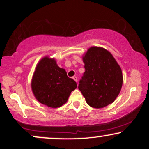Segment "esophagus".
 Wrapping results in <instances>:
<instances>
[{"instance_id":"obj_1","label":"esophagus","mask_w":149,"mask_h":149,"mask_svg":"<svg viewBox=\"0 0 149 149\" xmlns=\"http://www.w3.org/2000/svg\"><path fill=\"white\" fill-rule=\"evenodd\" d=\"M72 78H73V80H75V81H76V83H77V82H78V78H77V77H76V76H73Z\"/></svg>"}]
</instances>
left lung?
<instances>
[{
	"label": "left lung",
	"mask_w": 149,
	"mask_h": 149,
	"mask_svg": "<svg viewBox=\"0 0 149 149\" xmlns=\"http://www.w3.org/2000/svg\"><path fill=\"white\" fill-rule=\"evenodd\" d=\"M85 71L78 89L91 107L101 109L112 104L122 88L120 66L109 51L92 46L83 56Z\"/></svg>",
	"instance_id": "8db88e82"
}]
</instances>
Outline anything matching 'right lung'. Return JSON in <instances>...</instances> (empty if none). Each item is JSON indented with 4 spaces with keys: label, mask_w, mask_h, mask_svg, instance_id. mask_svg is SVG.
Wrapping results in <instances>:
<instances>
[{
    "label": "right lung",
    "mask_w": 149,
    "mask_h": 149,
    "mask_svg": "<svg viewBox=\"0 0 149 149\" xmlns=\"http://www.w3.org/2000/svg\"><path fill=\"white\" fill-rule=\"evenodd\" d=\"M31 87L40 103L54 109L66 103L77 84L67 76L65 69L58 66L54 58L45 56L36 66Z\"/></svg>",
    "instance_id": "add662e5"
}]
</instances>
